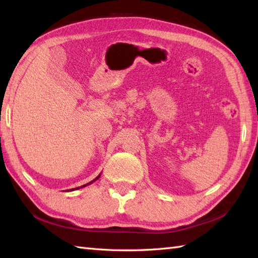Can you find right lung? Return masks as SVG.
<instances>
[{
    "instance_id": "obj_1",
    "label": "right lung",
    "mask_w": 258,
    "mask_h": 258,
    "mask_svg": "<svg viewBox=\"0 0 258 258\" xmlns=\"http://www.w3.org/2000/svg\"><path fill=\"white\" fill-rule=\"evenodd\" d=\"M100 176H101V174H100V175H98V176H97V177H95V179H93V180H91V182H90V183H87V184H85V185H83V186H80V187H76L75 189H80V188H82V187H85V186H87V185H90V184H92L93 182H95V180H96V179H98V178H100ZM71 190H74V189L72 188V189H71Z\"/></svg>"
}]
</instances>
